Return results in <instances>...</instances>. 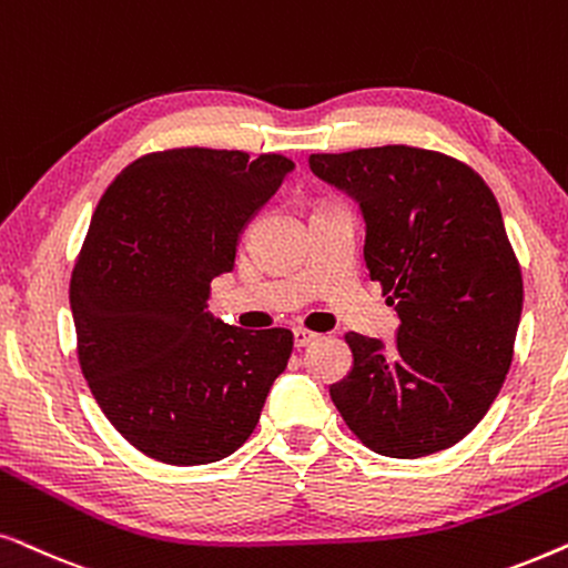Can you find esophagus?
Segmentation results:
<instances>
[{
    "label": "esophagus",
    "mask_w": 568,
    "mask_h": 568,
    "mask_svg": "<svg viewBox=\"0 0 568 568\" xmlns=\"http://www.w3.org/2000/svg\"><path fill=\"white\" fill-rule=\"evenodd\" d=\"M316 337H320V335H314V332H308L304 327L293 329V345H296V347H306L308 343H314Z\"/></svg>",
    "instance_id": "34e87169"
}]
</instances>
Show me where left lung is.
Listing matches in <instances>:
<instances>
[{
	"label": "left lung",
	"mask_w": 568,
	"mask_h": 568,
	"mask_svg": "<svg viewBox=\"0 0 568 568\" xmlns=\"http://www.w3.org/2000/svg\"><path fill=\"white\" fill-rule=\"evenodd\" d=\"M308 165L358 202L368 275L399 316L395 345L347 332L353 366L329 387L332 403L376 455L455 447L501 389L521 316L519 262L494 192L470 165L407 145Z\"/></svg>",
	"instance_id": "left-lung-1"
}]
</instances>
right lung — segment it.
Listing matches in <instances>:
<instances>
[{
  "label": "right lung",
  "instance_id": "1",
  "mask_svg": "<svg viewBox=\"0 0 568 568\" xmlns=\"http://www.w3.org/2000/svg\"><path fill=\"white\" fill-rule=\"evenodd\" d=\"M293 169L275 153L165 150L98 202L70 283L80 368L111 426L158 463L233 455L288 366L291 329L233 327L207 298Z\"/></svg>",
  "mask_w": 568,
  "mask_h": 568
}]
</instances>
